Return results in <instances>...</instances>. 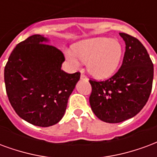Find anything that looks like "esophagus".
Listing matches in <instances>:
<instances>
[{"label":"esophagus","instance_id":"34e87169","mask_svg":"<svg viewBox=\"0 0 157 157\" xmlns=\"http://www.w3.org/2000/svg\"><path fill=\"white\" fill-rule=\"evenodd\" d=\"M80 79H87L86 76H85L84 74H81V75H80Z\"/></svg>","mask_w":157,"mask_h":157}]
</instances>
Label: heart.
Segmentation results:
<instances>
[{
  "label": "heart",
  "mask_w": 157,
  "mask_h": 157,
  "mask_svg": "<svg viewBox=\"0 0 157 157\" xmlns=\"http://www.w3.org/2000/svg\"><path fill=\"white\" fill-rule=\"evenodd\" d=\"M74 53L65 52L67 61L74 67L79 60L87 63V69L93 77L105 79L115 74L123 57V47L117 40L108 37H95L83 40L75 44Z\"/></svg>",
  "instance_id": "1"
}]
</instances>
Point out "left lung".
<instances>
[{
	"label": "left lung",
	"instance_id": "8db88e82",
	"mask_svg": "<svg viewBox=\"0 0 157 157\" xmlns=\"http://www.w3.org/2000/svg\"><path fill=\"white\" fill-rule=\"evenodd\" d=\"M125 42L123 63L110 78L90 80V104L94 115L107 123H120L136 115L151 92L154 67L146 48L139 40L121 33Z\"/></svg>",
	"mask_w": 157,
	"mask_h": 157
}]
</instances>
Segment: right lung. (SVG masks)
<instances>
[{
    "mask_svg": "<svg viewBox=\"0 0 157 157\" xmlns=\"http://www.w3.org/2000/svg\"><path fill=\"white\" fill-rule=\"evenodd\" d=\"M48 42L47 37L36 34L18 43L4 70L12 108L24 121L41 127L61 121L80 78L78 72L67 74L62 70L64 56Z\"/></svg>",
    "mask_w": 157,
    "mask_h": 157,
    "instance_id": "obj_1",
    "label": "right lung"
}]
</instances>
